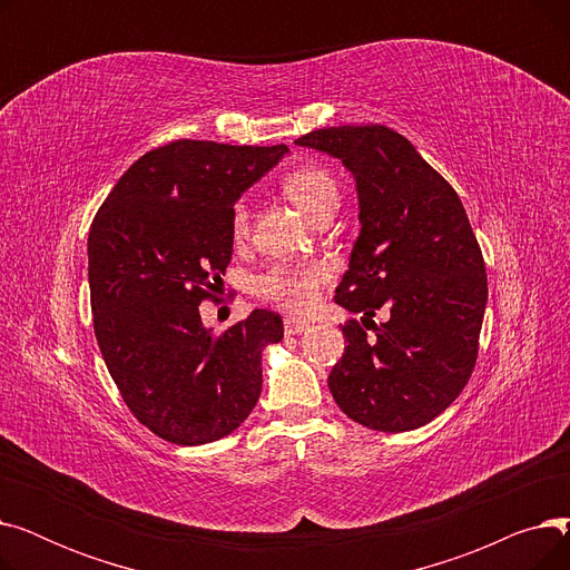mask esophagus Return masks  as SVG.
<instances>
[{
    "label": "esophagus",
    "mask_w": 570,
    "mask_h": 570,
    "mask_svg": "<svg viewBox=\"0 0 570 570\" xmlns=\"http://www.w3.org/2000/svg\"><path fill=\"white\" fill-rule=\"evenodd\" d=\"M309 327V323L307 321H303V318H295V316H288L286 321H284V333L291 337V335H301V333H305Z\"/></svg>",
    "instance_id": "34e87169"
}]
</instances>
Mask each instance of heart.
Instances as JSON below:
<instances>
[{"label": "heart", "instance_id": "b5f03b06", "mask_svg": "<svg viewBox=\"0 0 570 570\" xmlns=\"http://www.w3.org/2000/svg\"><path fill=\"white\" fill-rule=\"evenodd\" d=\"M284 191L312 222L340 205V187L335 177L318 166H303L288 173L284 177ZM230 230L237 239L249 230V207L245 200L233 205ZM327 277L331 273L323 263H277L256 279V291L284 309L307 312L314 307Z\"/></svg>", "mask_w": 570, "mask_h": 570}]
</instances>
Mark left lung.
Returning a JSON list of instances; mask_svg holds the SVG:
<instances>
[{"label":"left lung","mask_w":570,"mask_h":570,"mask_svg":"<svg viewBox=\"0 0 570 570\" xmlns=\"http://www.w3.org/2000/svg\"><path fill=\"white\" fill-rule=\"evenodd\" d=\"M355 179L357 233L335 303L387 321H353L327 376L337 406L370 430L428 425L466 385L488 305V275L460 196L397 131L327 127L297 138ZM363 316V318H365Z\"/></svg>","instance_id":"left-lung-1"}]
</instances>
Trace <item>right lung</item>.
Segmentation results:
<instances>
[{
  "instance_id": "add662e5",
  "label": "right lung",
  "mask_w": 570,
  "mask_h": 570,
  "mask_svg": "<svg viewBox=\"0 0 570 570\" xmlns=\"http://www.w3.org/2000/svg\"><path fill=\"white\" fill-rule=\"evenodd\" d=\"M286 155V145L173 140L119 177L92 222L99 348L131 413L170 443L230 434L261 397L263 348L284 337L279 314L254 309L213 335L198 305L230 263L233 205Z\"/></svg>"
}]
</instances>
